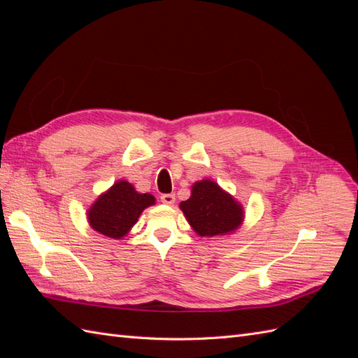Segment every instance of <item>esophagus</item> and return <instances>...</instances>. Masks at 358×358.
Returning <instances> with one entry per match:
<instances>
[{
    "label": "esophagus",
    "mask_w": 358,
    "mask_h": 358,
    "mask_svg": "<svg viewBox=\"0 0 358 358\" xmlns=\"http://www.w3.org/2000/svg\"><path fill=\"white\" fill-rule=\"evenodd\" d=\"M175 200H176L175 194H162V196H161V201L164 203V204H169V206H171L173 203H175Z\"/></svg>",
    "instance_id": "obj_1"
}]
</instances>
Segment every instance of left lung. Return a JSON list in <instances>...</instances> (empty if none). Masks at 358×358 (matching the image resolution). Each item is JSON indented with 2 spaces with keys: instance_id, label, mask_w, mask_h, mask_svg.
I'll return each instance as SVG.
<instances>
[{
  "instance_id": "1",
  "label": "left lung",
  "mask_w": 358,
  "mask_h": 358,
  "mask_svg": "<svg viewBox=\"0 0 358 358\" xmlns=\"http://www.w3.org/2000/svg\"><path fill=\"white\" fill-rule=\"evenodd\" d=\"M192 230L201 237L230 234L243 221V208L218 183L204 179L196 182L191 197L179 204Z\"/></svg>"
}]
</instances>
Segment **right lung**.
Returning <instances> with one entry per match:
<instances>
[{
    "label": "right lung",
    "mask_w": 358,
    "mask_h": 358,
    "mask_svg": "<svg viewBox=\"0 0 358 358\" xmlns=\"http://www.w3.org/2000/svg\"><path fill=\"white\" fill-rule=\"evenodd\" d=\"M155 204L150 194H140L127 180H117L94 201L88 210V222L95 231L112 239L127 236L142 212Z\"/></svg>",
    "instance_id": "right-lung-1"
}]
</instances>
